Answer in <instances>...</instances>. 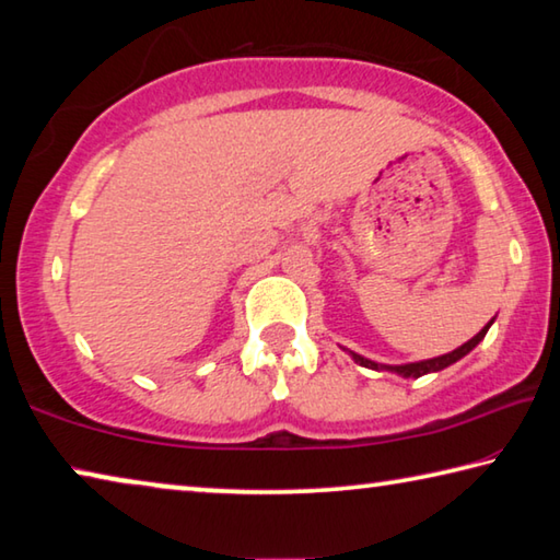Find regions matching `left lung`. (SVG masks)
<instances>
[{"label":"left lung","instance_id":"obj_1","mask_svg":"<svg viewBox=\"0 0 560 560\" xmlns=\"http://www.w3.org/2000/svg\"><path fill=\"white\" fill-rule=\"evenodd\" d=\"M490 323H493V320H490ZM490 323L486 325L483 330H480V332L476 335V338H470L468 342H463L460 348H455L453 352H445V355H441V358H433V360H420V363H408V365H395V368H390V365H377V363H373V360L355 355V352H352V358H355V363L365 365V368H370V370H381V368H385V370H395V373L402 375V377H420V375H425V373H438V370L448 368V365H453V363H455V360H460L463 355H468V352H470L472 348H476L480 340L486 338V332H488V328H490Z\"/></svg>","mask_w":560,"mask_h":560}]
</instances>
